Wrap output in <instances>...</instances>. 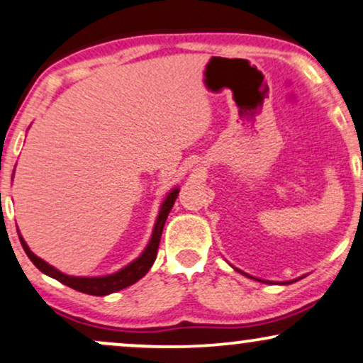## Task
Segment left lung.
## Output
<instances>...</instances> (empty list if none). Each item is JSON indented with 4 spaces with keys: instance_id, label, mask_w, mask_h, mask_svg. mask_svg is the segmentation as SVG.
Segmentation results:
<instances>
[{
    "instance_id": "8db88e82",
    "label": "left lung",
    "mask_w": 363,
    "mask_h": 363,
    "mask_svg": "<svg viewBox=\"0 0 363 363\" xmlns=\"http://www.w3.org/2000/svg\"><path fill=\"white\" fill-rule=\"evenodd\" d=\"M242 274H244V272H242ZM245 276H249V274H245ZM249 277H252V276H249ZM252 279H256V277H252ZM259 281V279H257Z\"/></svg>"
}]
</instances>
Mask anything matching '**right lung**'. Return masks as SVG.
<instances>
[{
  "label": "right lung",
  "instance_id": "1",
  "mask_svg": "<svg viewBox=\"0 0 363 363\" xmlns=\"http://www.w3.org/2000/svg\"><path fill=\"white\" fill-rule=\"evenodd\" d=\"M178 191H180L178 189L169 191L167 199H164L163 205H161L160 216H158V218H156V223H155L153 235H151V240H150V244H147V247L145 249V252H143L141 256L136 259V261H133L129 266H126L124 269H121L118 272H114V274L102 276V277L67 276V274H64V272L57 271L55 267L50 266V264H47L40 257L35 256V254L28 249V245H26V242L21 235H20V242H21V245H23L26 256L30 257V261L33 262L35 266H37L38 269L43 272V274L50 276V277H53V279L60 281L62 284L69 286V288H72L75 291H80V293L92 294V296H106V294L116 293V291L128 288V286H131L136 283V281H140L141 277L145 276L147 271H150V267L153 266V262L156 259V252H158L161 232H163L164 222H167L169 210H172L174 200H177Z\"/></svg>",
  "mask_w": 363,
  "mask_h": 363
}]
</instances>
